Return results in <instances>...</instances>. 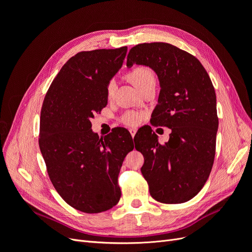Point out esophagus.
Here are the masks:
<instances>
[{"instance_id": "34e87169", "label": "esophagus", "mask_w": 252, "mask_h": 252, "mask_svg": "<svg viewBox=\"0 0 252 252\" xmlns=\"http://www.w3.org/2000/svg\"><path fill=\"white\" fill-rule=\"evenodd\" d=\"M129 131H130V134H131L132 138H134V135H135V133H136V129L130 128V129H129Z\"/></svg>"}]
</instances>
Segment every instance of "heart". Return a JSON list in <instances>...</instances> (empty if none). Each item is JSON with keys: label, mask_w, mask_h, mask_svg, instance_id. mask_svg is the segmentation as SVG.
<instances>
[{"label": "heart", "mask_w": 252, "mask_h": 252, "mask_svg": "<svg viewBox=\"0 0 252 252\" xmlns=\"http://www.w3.org/2000/svg\"><path fill=\"white\" fill-rule=\"evenodd\" d=\"M127 78L136 88L140 90L145 85H147L148 83L156 82L154 72H152L150 68L146 66H139V67L133 68L132 70L128 72ZM116 88H117L116 80L114 79L109 80L107 83V86H106V94H107L108 97H111L113 95L114 91H116ZM141 120H142L141 114L135 111H127L121 118L122 123H124L125 125H128V126H136L138 124H140Z\"/></svg>", "instance_id": "1"}]
</instances>
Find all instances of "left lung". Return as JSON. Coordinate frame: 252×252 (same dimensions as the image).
<instances>
[{
  "label": "left lung",
  "mask_w": 252,
  "mask_h": 252,
  "mask_svg": "<svg viewBox=\"0 0 252 252\" xmlns=\"http://www.w3.org/2000/svg\"><path fill=\"white\" fill-rule=\"evenodd\" d=\"M150 67L159 81V94L151 121L171 129L169 141L159 144L148 129L138 140L143 177L158 202L181 204L204 187L216 156L219 127L217 96L207 71L195 57L168 43L132 47L127 66Z\"/></svg>",
  "instance_id": "8db88e82"
}]
</instances>
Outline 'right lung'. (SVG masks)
Segmentation results:
<instances>
[{
    "mask_svg": "<svg viewBox=\"0 0 252 252\" xmlns=\"http://www.w3.org/2000/svg\"><path fill=\"white\" fill-rule=\"evenodd\" d=\"M127 47L81 51L61 68L44 98L39 146L49 179L62 199L86 213L120 201L119 172L134 146L125 128L104 138L90 120L107 105L106 86L123 65Z\"/></svg>",
    "mask_w": 252,
    "mask_h": 252,
    "instance_id": "add662e5",
    "label": "right lung"
}]
</instances>
